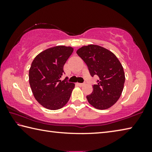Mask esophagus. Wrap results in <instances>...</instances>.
<instances>
[{"label": "esophagus", "instance_id": "34e87169", "mask_svg": "<svg viewBox=\"0 0 152 152\" xmlns=\"http://www.w3.org/2000/svg\"><path fill=\"white\" fill-rule=\"evenodd\" d=\"M84 84H85V83H78V85L79 86H83Z\"/></svg>", "mask_w": 152, "mask_h": 152}]
</instances>
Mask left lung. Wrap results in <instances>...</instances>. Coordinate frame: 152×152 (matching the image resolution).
I'll return each instance as SVG.
<instances>
[{
  "mask_svg": "<svg viewBox=\"0 0 152 152\" xmlns=\"http://www.w3.org/2000/svg\"><path fill=\"white\" fill-rule=\"evenodd\" d=\"M77 54L88 66L91 76H99L92 94L86 99L92 106L100 110L109 109L121 95L125 73L121 64L114 53L101 46L88 45L78 49Z\"/></svg>",
  "mask_w": 152,
  "mask_h": 152,
  "instance_id": "obj_1",
  "label": "left lung"
}]
</instances>
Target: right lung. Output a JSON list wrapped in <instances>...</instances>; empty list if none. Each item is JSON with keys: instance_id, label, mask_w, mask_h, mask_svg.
Returning a JSON list of instances; mask_svg holds the SVG:
<instances>
[{"instance_id": "1", "label": "right lung", "mask_w": 152, "mask_h": 152, "mask_svg": "<svg viewBox=\"0 0 152 152\" xmlns=\"http://www.w3.org/2000/svg\"><path fill=\"white\" fill-rule=\"evenodd\" d=\"M72 47L58 45L47 49L33 60L29 72V84L35 99L50 110L62 108L70 99L75 84L61 80L64 66L73 52Z\"/></svg>"}]
</instances>
